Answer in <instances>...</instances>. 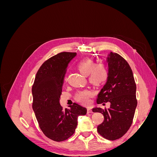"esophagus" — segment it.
<instances>
[{
	"instance_id": "34e87169",
	"label": "esophagus",
	"mask_w": 157,
	"mask_h": 157,
	"mask_svg": "<svg viewBox=\"0 0 157 157\" xmlns=\"http://www.w3.org/2000/svg\"><path fill=\"white\" fill-rule=\"evenodd\" d=\"M87 112H88V113H92L93 111H92V108H91V107H88V109H87Z\"/></svg>"
}]
</instances>
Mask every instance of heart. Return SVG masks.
Here are the masks:
<instances>
[{
    "label": "heart",
    "mask_w": 157,
    "mask_h": 157,
    "mask_svg": "<svg viewBox=\"0 0 157 157\" xmlns=\"http://www.w3.org/2000/svg\"><path fill=\"white\" fill-rule=\"evenodd\" d=\"M77 69L82 74L88 76V80L96 86H101L105 83L109 77V71L105 64L98 63L94 60L86 58L81 60L77 64ZM92 93L85 89L78 91L75 95V99L82 104H87Z\"/></svg>",
    "instance_id": "b5f03b06"
}]
</instances>
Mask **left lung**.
I'll return each instance as SVG.
<instances>
[{
    "instance_id": "8db88e82",
    "label": "left lung",
    "mask_w": 157,
    "mask_h": 157,
    "mask_svg": "<svg viewBox=\"0 0 157 157\" xmlns=\"http://www.w3.org/2000/svg\"><path fill=\"white\" fill-rule=\"evenodd\" d=\"M107 61L109 77L98 95L97 103H110V108L95 107L93 112L102 113L104 121L98 126V132L104 138H121L132 124L137 107L136 84L132 71L127 61L117 53L111 52Z\"/></svg>"
}]
</instances>
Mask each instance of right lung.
Segmentation results:
<instances>
[{"label":"right lung","instance_id":"add662e5","mask_svg":"<svg viewBox=\"0 0 157 157\" xmlns=\"http://www.w3.org/2000/svg\"><path fill=\"white\" fill-rule=\"evenodd\" d=\"M75 52H61L46 60L37 71L32 87L33 109L44 134L55 141H63L72 136L85 107L74 103L63 109L59 103L65 75Z\"/></svg>","mask_w":157,"mask_h":157}]
</instances>
